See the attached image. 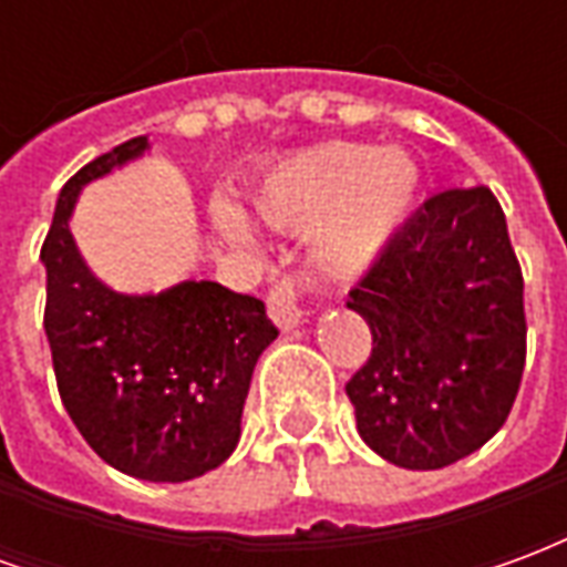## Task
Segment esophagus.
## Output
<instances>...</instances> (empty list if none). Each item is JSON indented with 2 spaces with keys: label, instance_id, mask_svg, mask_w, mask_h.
<instances>
[{
  "label": "esophagus",
  "instance_id": "1",
  "mask_svg": "<svg viewBox=\"0 0 567 567\" xmlns=\"http://www.w3.org/2000/svg\"><path fill=\"white\" fill-rule=\"evenodd\" d=\"M300 297H303V285L295 282V279H282L270 291V300H267V312L276 328L282 331H295L297 324L303 321V307H300Z\"/></svg>",
  "mask_w": 567,
  "mask_h": 567
}]
</instances>
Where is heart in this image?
<instances>
[{
	"mask_svg": "<svg viewBox=\"0 0 567 567\" xmlns=\"http://www.w3.org/2000/svg\"><path fill=\"white\" fill-rule=\"evenodd\" d=\"M422 169L404 148L331 142L276 163L251 209L276 230H312V264L331 279H358L392 246L416 206ZM227 236L243 234L230 209L215 212Z\"/></svg>",
	"mask_w": 567,
	"mask_h": 567,
	"instance_id": "b5f03b06",
	"label": "heart"
}]
</instances>
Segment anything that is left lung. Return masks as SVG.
<instances>
[{"mask_svg": "<svg viewBox=\"0 0 567 567\" xmlns=\"http://www.w3.org/2000/svg\"><path fill=\"white\" fill-rule=\"evenodd\" d=\"M373 352L346 385L358 434L385 462L437 471L511 416L525 368L523 270L488 187H455L394 234L349 291Z\"/></svg>", "mask_w": 567, "mask_h": 567, "instance_id": "8db88e82", "label": "left lung"}]
</instances>
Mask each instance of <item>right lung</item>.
<instances>
[{
	"mask_svg": "<svg viewBox=\"0 0 567 567\" xmlns=\"http://www.w3.org/2000/svg\"><path fill=\"white\" fill-rule=\"evenodd\" d=\"M117 145L69 178L44 236V333L56 389L91 450L148 483H185L230 458L260 352L279 337L258 297L209 279L161 295H121L87 267L72 236L84 187L148 151Z\"/></svg>",
	"mask_w": 567,
	"mask_h": 567,
	"instance_id": "add662e5",
	"label": "right lung"
}]
</instances>
